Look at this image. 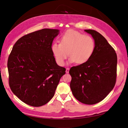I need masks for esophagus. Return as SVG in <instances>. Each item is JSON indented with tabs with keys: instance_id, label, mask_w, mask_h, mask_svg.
Returning a JSON list of instances; mask_svg holds the SVG:
<instances>
[{
	"instance_id": "obj_1",
	"label": "esophagus",
	"mask_w": 128,
	"mask_h": 128,
	"mask_svg": "<svg viewBox=\"0 0 128 128\" xmlns=\"http://www.w3.org/2000/svg\"><path fill=\"white\" fill-rule=\"evenodd\" d=\"M69 68H67L66 69V73H69Z\"/></svg>"
}]
</instances>
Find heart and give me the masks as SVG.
<instances>
[{"mask_svg":"<svg viewBox=\"0 0 128 128\" xmlns=\"http://www.w3.org/2000/svg\"><path fill=\"white\" fill-rule=\"evenodd\" d=\"M95 41L89 35L74 30L66 31L60 37V43L54 42L51 50L59 66H63L69 55L70 62L82 64L91 59L95 50Z\"/></svg>","mask_w":128,"mask_h":128,"instance_id":"1","label":"heart"}]
</instances>
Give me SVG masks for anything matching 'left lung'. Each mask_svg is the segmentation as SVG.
Returning <instances> with one entry per match:
<instances>
[{"label":"left lung","instance_id":"8db88e82","mask_svg":"<svg viewBox=\"0 0 128 128\" xmlns=\"http://www.w3.org/2000/svg\"><path fill=\"white\" fill-rule=\"evenodd\" d=\"M95 41V50L85 63L72 66L70 86L78 101L94 104L101 101L115 86L117 56L115 50L101 34L93 30H85Z\"/></svg>","mask_w":128,"mask_h":128}]
</instances>
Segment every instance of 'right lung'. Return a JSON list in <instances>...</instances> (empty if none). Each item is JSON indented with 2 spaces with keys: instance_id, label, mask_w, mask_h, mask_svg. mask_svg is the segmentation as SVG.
I'll use <instances>...</instances> for the list:
<instances>
[{
  "instance_id": "right-lung-1",
  "label": "right lung",
  "mask_w": 128,
  "mask_h": 128,
  "mask_svg": "<svg viewBox=\"0 0 128 128\" xmlns=\"http://www.w3.org/2000/svg\"><path fill=\"white\" fill-rule=\"evenodd\" d=\"M56 29L27 34L13 46L8 60L11 90L27 104L40 107L52 98L66 68L56 63L51 50Z\"/></svg>"
}]
</instances>
